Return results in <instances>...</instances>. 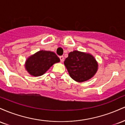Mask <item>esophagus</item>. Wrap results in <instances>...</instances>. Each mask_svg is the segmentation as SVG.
I'll list each match as a JSON object with an SVG mask.
<instances>
[{
    "instance_id": "obj_1",
    "label": "esophagus",
    "mask_w": 125,
    "mask_h": 125,
    "mask_svg": "<svg viewBox=\"0 0 125 125\" xmlns=\"http://www.w3.org/2000/svg\"><path fill=\"white\" fill-rule=\"evenodd\" d=\"M59 58H60V60H61V62H63L64 61V57L63 56H59Z\"/></svg>"
}]
</instances>
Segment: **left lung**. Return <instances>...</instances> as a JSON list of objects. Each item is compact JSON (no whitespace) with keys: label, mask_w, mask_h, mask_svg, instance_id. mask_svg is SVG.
Wrapping results in <instances>:
<instances>
[{"label":"left lung","mask_w":125,"mask_h":125,"mask_svg":"<svg viewBox=\"0 0 125 125\" xmlns=\"http://www.w3.org/2000/svg\"><path fill=\"white\" fill-rule=\"evenodd\" d=\"M64 64L70 76L77 82L91 79L98 69V64L92 54L77 51L70 52Z\"/></svg>","instance_id":"obj_1"}]
</instances>
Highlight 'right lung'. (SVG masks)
Masks as SVG:
<instances>
[{
	"mask_svg": "<svg viewBox=\"0 0 125 125\" xmlns=\"http://www.w3.org/2000/svg\"><path fill=\"white\" fill-rule=\"evenodd\" d=\"M60 62L54 52L40 51L27 59L25 68L29 73L33 76L43 75L53 64Z\"/></svg>",
	"mask_w": 125,
	"mask_h": 125,
	"instance_id": "add662e5",
	"label": "right lung"
}]
</instances>
